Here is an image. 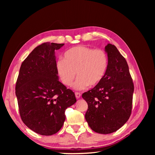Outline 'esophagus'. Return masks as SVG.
Here are the masks:
<instances>
[{"instance_id":"obj_1","label":"esophagus","mask_w":155,"mask_h":155,"mask_svg":"<svg viewBox=\"0 0 155 155\" xmlns=\"http://www.w3.org/2000/svg\"><path fill=\"white\" fill-rule=\"evenodd\" d=\"M75 95H76V98H79L81 97V93H79V92H76L75 93Z\"/></svg>"}]
</instances>
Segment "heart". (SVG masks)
I'll list each match as a JSON object with an SVG mask.
<instances>
[{
  "label": "heart",
  "mask_w": 155,
  "mask_h": 155,
  "mask_svg": "<svg viewBox=\"0 0 155 155\" xmlns=\"http://www.w3.org/2000/svg\"><path fill=\"white\" fill-rule=\"evenodd\" d=\"M108 64V55L104 50L78 46L66 51L64 59L58 61L56 68L61 81L66 86L72 85L77 73L78 78L74 88L83 90L102 81Z\"/></svg>",
  "instance_id": "b5f03b06"
}]
</instances>
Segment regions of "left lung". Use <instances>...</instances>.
<instances>
[{"instance_id":"8db88e82","label":"left lung","mask_w":155,"mask_h":155,"mask_svg":"<svg viewBox=\"0 0 155 155\" xmlns=\"http://www.w3.org/2000/svg\"><path fill=\"white\" fill-rule=\"evenodd\" d=\"M109 64L102 81L82 94L88 104L85 119L94 132L114 133L131 114L134 84L125 59L113 45L105 46Z\"/></svg>"}]
</instances>
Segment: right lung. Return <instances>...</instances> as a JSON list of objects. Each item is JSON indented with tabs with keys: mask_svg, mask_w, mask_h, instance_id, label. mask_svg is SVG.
<instances>
[{
	"mask_svg": "<svg viewBox=\"0 0 155 155\" xmlns=\"http://www.w3.org/2000/svg\"><path fill=\"white\" fill-rule=\"evenodd\" d=\"M64 44L44 43L22 63L15 94L22 121L35 133H58L65 120V110L76 102L75 94L58 80L55 50Z\"/></svg>",
	"mask_w": 155,
	"mask_h": 155,
	"instance_id": "add662e5",
	"label": "right lung"
}]
</instances>
